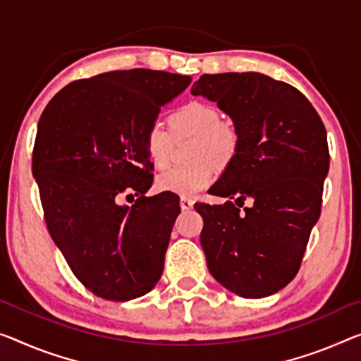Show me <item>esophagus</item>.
I'll return each mask as SVG.
<instances>
[{"label":"esophagus","instance_id":"34e87169","mask_svg":"<svg viewBox=\"0 0 361 361\" xmlns=\"http://www.w3.org/2000/svg\"><path fill=\"white\" fill-rule=\"evenodd\" d=\"M193 200L190 198H180V208L182 209H192L193 208Z\"/></svg>","mask_w":361,"mask_h":361}]
</instances>
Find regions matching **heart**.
Instances as JSON below:
<instances>
[{
    "mask_svg": "<svg viewBox=\"0 0 361 361\" xmlns=\"http://www.w3.org/2000/svg\"><path fill=\"white\" fill-rule=\"evenodd\" d=\"M169 124L176 137H197L192 148V159L197 163L161 171L157 176V188L182 198L193 197L214 180V166L224 168L232 161L238 148V134L234 126L224 123L221 111L214 104L200 99L188 102L174 111ZM173 134L159 121L148 126L145 149L154 168H163L168 163Z\"/></svg>",
    "mask_w": 361,
    "mask_h": 361,
    "instance_id": "b5f03b06",
    "label": "heart"
}]
</instances>
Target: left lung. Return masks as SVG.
I'll list each match as a JSON object with an SVG mask.
<instances>
[{
  "instance_id": "left-lung-1",
  "label": "left lung",
  "mask_w": 361,
  "mask_h": 361,
  "mask_svg": "<svg viewBox=\"0 0 361 361\" xmlns=\"http://www.w3.org/2000/svg\"><path fill=\"white\" fill-rule=\"evenodd\" d=\"M190 92L218 103L238 134L235 157L209 188L229 200L195 203L209 273L243 298L273 295L298 273L319 219L329 171L323 121L295 87L258 72L203 74ZM245 199L251 207L240 210Z\"/></svg>"
}]
</instances>
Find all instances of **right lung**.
Segmentation results:
<instances>
[{
	"mask_svg": "<svg viewBox=\"0 0 361 361\" xmlns=\"http://www.w3.org/2000/svg\"><path fill=\"white\" fill-rule=\"evenodd\" d=\"M190 82L163 71L104 72L66 85L38 121L32 173L49 235L104 300L145 295L163 274L180 207L174 193L145 197V132ZM123 192L139 197L132 207L117 203Z\"/></svg>",
	"mask_w": 361,
	"mask_h": 361,
	"instance_id": "obj_1",
	"label": "right lung"
}]
</instances>
